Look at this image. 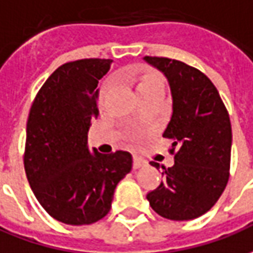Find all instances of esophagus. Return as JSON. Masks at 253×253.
<instances>
[{"instance_id": "obj_1", "label": "esophagus", "mask_w": 253, "mask_h": 253, "mask_svg": "<svg viewBox=\"0 0 253 253\" xmlns=\"http://www.w3.org/2000/svg\"><path fill=\"white\" fill-rule=\"evenodd\" d=\"M146 164H148V162H146L145 159H142V157L134 156V159H132V167H134V169L144 167V166H146Z\"/></svg>"}]
</instances>
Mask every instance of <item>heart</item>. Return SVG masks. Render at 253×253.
<instances>
[{"label": "heart", "instance_id": "b5f03b06", "mask_svg": "<svg viewBox=\"0 0 253 253\" xmlns=\"http://www.w3.org/2000/svg\"><path fill=\"white\" fill-rule=\"evenodd\" d=\"M109 89V84H105L100 90V102L102 101V98L105 96L107 90ZM164 90V84L162 81V78L156 75V74H145L142 77L139 78L138 82H137V91H151V90Z\"/></svg>", "mask_w": 253, "mask_h": 253}]
</instances>
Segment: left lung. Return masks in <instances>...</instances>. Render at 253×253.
Wrapping results in <instances>:
<instances>
[{"instance_id": "1", "label": "left lung", "mask_w": 253, "mask_h": 253, "mask_svg": "<svg viewBox=\"0 0 253 253\" xmlns=\"http://www.w3.org/2000/svg\"><path fill=\"white\" fill-rule=\"evenodd\" d=\"M144 60L167 78L172 116L163 132L172 139L174 166L146 199L163 218L190 220L210 211L223 193L230 169L231 125L218 90L200 70L169 57ZM159 169L160 164L151 162Z\"/></svg>"}]
</instances>
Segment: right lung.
<instances>
[{"label":"right lung","mask_w":253,"mask_h":253,"mask_svg":"<svg viewBox=\"0 0 253 253\" xmlns=\"http://www.w3.org/2000/svg\"><path fill=\"white\" fill-rule=\"evenodd\" d=\"M112 60L60 65L35 96L27 121L24 169L37 200L65 225H90L111 210L116 185L130 172L131 155H102L87 146L98 116L97 84Z\"/></svg>","instance_id":"1"}]
</instances>
